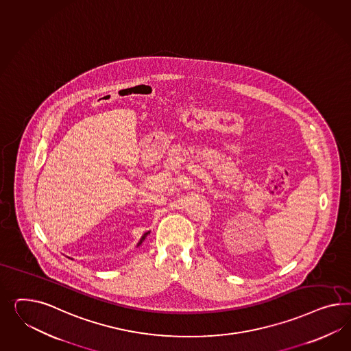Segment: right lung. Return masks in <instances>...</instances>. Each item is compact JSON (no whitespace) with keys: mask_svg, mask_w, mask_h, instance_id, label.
<instances>
[{"mask_svg":"<svg viewBox=\"0 0 351 351\" xmlns=\"http://www.w3.org/2000/svg\"><path fill=\"white\" fill-rule=\"evenodd\" d=\"M149 233H150V232H146V233H143V236L141 237L140 241H138V243H137V246H140L141 243H142V242L145 241V239H146V236H147Z\"/></svg>","mask_w":351,"mask_h":351,"instance_id":"1","label":"right lung"}]
</instances>
